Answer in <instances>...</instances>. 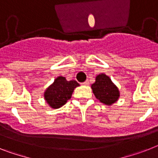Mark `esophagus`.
I'll return each instance as SVG.
<instances>
[{
  "label": "esophagus",
  "mask_w": 158,
  "mask_h": 158,
  "mask_svg": "<svg viewBox=\"0 0 158 158\" xmlns=\"http://www.w3.org/2000/svg\"><path fill=\"white\" fill-rule=\"evenodd\" d=\"M82 85H85V86H88L89 85V82L87 81H85V82H83V83H82Z\"/></svg>",
  "instance_id": "34e87169"
}]
</instances>
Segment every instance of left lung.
<instances>
[{
	"mask_svg": "<svg viewBox=\"0 0 158 158\" xmlns=\"http://www.w3.org/2000/svg\"><path fill=\"white\" fill-rule=\"evenodd\" d=\"M95 98L105 105L111 106L120 98V91L110 77L101 73L95 77V82L91 86Z\"/></svg>",
	"mask_w": 158,
	"mask_h": 158,
	"instance_id": "8db88e82",
	"label": "left lung"
}]
</instances>
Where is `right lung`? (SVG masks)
<instances>
[{
	"label": "right lung",
	"instance_id": "obj_1",
	"mask_svg": "<svg viewBox=\"0 0 158 158\" xmlns=\"http://www.w3.org/2000/svg\"><path fill=\"white\" fill-rule=\"evenodd\" d=\"M79 84L75 80L67 81L63 76H58L44 91V99L50 108L57 109L66 104L73 91Z\"/></svg>",
	"mask_w": 158,
	"mask_h": 158
}]
</instances>
